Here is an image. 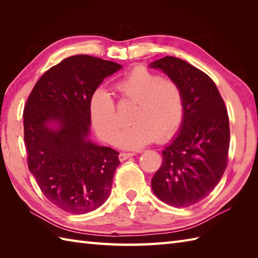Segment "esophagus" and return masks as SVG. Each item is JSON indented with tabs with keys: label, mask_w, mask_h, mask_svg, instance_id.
Here are the masks:
<instances>
[{
	"label": "esophagus",
	"mask_w": 258,
	"mask_h": 258,
	"mask_svg": "<svg viewBox=\"0 0 258 258\" xmlns=\"http://www.w3.org/2000/svg\"><path fill=\"white\" fill-rule=\"evenodd\" d=\"M134 155H135L134 153H120V154L118 155V158H119L120 162H124L125 160H127L128 157H132Z\"/></svg>",
	"instance_id": "34e87169"
}]
</instances>
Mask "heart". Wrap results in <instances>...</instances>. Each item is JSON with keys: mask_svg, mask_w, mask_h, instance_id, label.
Returning a JSON list of instances; mask_svg holds the SVG:
<instances>
[{"mask_svg": "<svg viewBox=\"0 0 258 258\" xmlns=\"http://www.w3.org/2000/svg\"><path fill=\"white\" fill-rule=\"evenodd\" d=\"M113 87L120 101L135 103L131 113L133 125L117 136L115 143L118 146L136 150L155 139L165 142L176 133L184 117V95L176 81L136 67L115 82ZM89 116L92 127L103 141L115 139L119 130L117 108L108 92L93 91Z\"/></svg>", "mask_w": 258, "mask_h": 258, "instance_id": "1", "label": "heart"}]
</instances>
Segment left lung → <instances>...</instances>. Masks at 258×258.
Here are the masks:
<instances>
[{
	"mask_svg": "<svg viewBox=\"0 0 258 258\" xmlns=\"http://www.w3.org/2000/svg\"><path fill=\"white\" fill-rule=\"evenodd\" d=\"M176 81L184 95L179 134L162 152L152 178L155 195L175 207L196 204L212 193L228 162L227 109L213 80L183 59L165 56L151 64Z\"/></svg>",
	"mask_w": 258,
	"mask_h": 258,
	"instance_id": "8db88e82",
	"label": "left lung"
}]
</instances>
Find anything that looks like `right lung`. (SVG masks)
Masks as SVG:
<instances>
[{
    "instance_id": "add662e5",
    "label": "right lung",
    "mask_w": 258,
    "mask_h": 258,
    "mask_svg": "<svg viewBox=\"0 0 258 258\" xmlns=\"http://www.w3.org/2000/svg\"><path fill=\"white\" fill-rule=\"evenodd\" d=\"M119 64L74 55L48 69L33 87L23 113L27 165L46 199L71 214L100 207L111 193L118 152L87 140L89 100ZM59 125L52 130L48 124Z\"/></svg>"
}]
</instances>
